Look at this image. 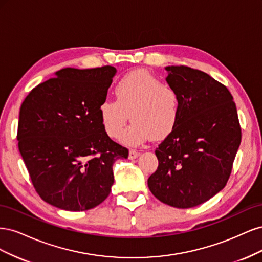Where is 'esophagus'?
I'll return each mask as SVG.
<instances>
[{
  "label": "esophagus",
  "instance_id": "esophagus-1",
  "mask_svg": "<svg viewBox=\"0 0 262 262\" xmlns=\"http://www.w3.org/2000/svg\"><path fill=\"white\" fill-rule=\"evenodd\" d=\"M139 155H140V153L137 152L136 149H130L129 150V160H134V158L139 157Z\"/></svg>",
  "mask_w": 262,
  "mask_h": 262
}]
</instances>
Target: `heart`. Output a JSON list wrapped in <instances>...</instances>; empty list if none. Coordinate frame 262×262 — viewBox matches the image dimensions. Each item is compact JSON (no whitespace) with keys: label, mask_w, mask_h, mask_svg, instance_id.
<instances>
[{"label":"heart","mask_w":262,"mask_h":262,"mask_svg":"<svg viewBox=\"0 0 262 262\" xmlns=\"http://www.w3.org/2000/svg\"><path fill=\"white\" fill-rule=\"evenodd\" d=\"M116 100L100 102L98 112L104 130L110 138L121 136L129 119L133 122L122 134V142L138 145L150 137L162 139L173 130L178 120L177 92L146 71L123 76L115 89Z\"/></svg>","instance_id":"heart-1"}]
</instances>
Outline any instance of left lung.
<instances>
[{
  "label": "left lung",
  "mask_w": 262,
  "mask_h": 262,
  "mask_svg": "<svg viewBox=\"0 0 262 262\" xmlns=\"http://www.w3.org/2000/svg\"><path fill=\"white\" fill-rule=\"evenodd\" d=\"M166 82L178 94L173 130L158 145L157 170L147 180L158 200L170 207H196L226 185L242 130L232 94L209 74L166 67Z\"/></svg>",
  "instance_id": "left-lung-1"
}]
</instances>
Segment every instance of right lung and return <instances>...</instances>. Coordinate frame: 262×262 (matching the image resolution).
<instances>
[{"instance_id":"add662e5","label":"right lung","mask_w":262,"mask_h":262,"mask_svg":"<svg viewBox=\"0 0 262 262\" xmlns=\"http://www.w3.org/2000/svg\"><path fill=\"white\" fill-rule=\"evenodd\" d=\"M114 67L67 68L23 101L18 148L41 199L66 211L97 207L112 191L113 165L129 152L108 137L98 107Z\"/></svg>"}]
</instances>
